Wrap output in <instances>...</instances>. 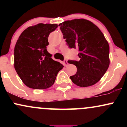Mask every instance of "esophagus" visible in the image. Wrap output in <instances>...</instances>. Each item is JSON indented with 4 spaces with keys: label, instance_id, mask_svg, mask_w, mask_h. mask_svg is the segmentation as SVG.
<instances>
[{
    "label": "esophagus",
    "instance_id": "1",
    "mask_svg": "<svg viewBox=\"0 0 127 127\" xmlns=\"http://www.w3.org/2000/svg\"><path fill=\"white\" fill-rule=\"evenodd\" d=\"M63 63H64V65H65V66H66V65H67L68 63H67V62L66 60H64V62H63Z\"/></svg>",
    "mask_w": 127,
    "mask_h": 127
}]
</instances>
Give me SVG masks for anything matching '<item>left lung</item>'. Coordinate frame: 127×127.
Returning <instances> with one entry per match:
<instances>
[{
  "label": "left lung",
  "instance_id": "1",
  "mask_svg": "<svg viewBox=\"0 0 127 127\" xmlns=\"http://www.w3.org/2000/svg\"><path fill=\"white\" fill-rule=\"evenodd\" d=\"M60 30L70 48H77L80 60H68L77 72L70 77L79 87H87L98 82L109 67V45L101 30L92 22L75 19L60 23Z\"/></svg>",
  "mask_w": 127,
  "mask_h": 127
}]
</instances>
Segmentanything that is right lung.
<instances>
[{
	"mask_svg": "<svg viewBox=\"0 0 127 127\" xmlns=\"http://www.w3.org/2000/svg\"><path fill=\"white\" fill-rule=\"evenodd\" d=\"M57 27L55 24L40 23L24 30L17 40L14 48V67L29 88H49L63 68L60 63L52 59V55L46 50L49 34Z\"/></svg>",
	"mask_w": 127,
	"mask_h": 127,
	"instance_id": "right-lung-1",
	"label": "right lung"
}]
</instances>
